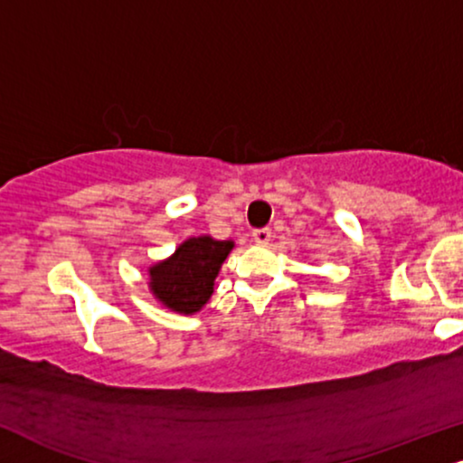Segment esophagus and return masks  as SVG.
Returning <instances> with one entry per match:
<instances>
[{"label": "esophagus", "mask_w": 463, "mask_h": 463, "mask_svg": "<svg viewBox=\"0 0 463 463\" xmlns=\"http://www.w3.org/2000/svg\"><path fill=\"white\" fill-rule=\"evenodd\" d=\"M270 236H272V232L268 230V227H261V230L253 232V241L258 244H268L270 242Z\"/></svg>", "instance_id": "obj_1"}]
</instances>
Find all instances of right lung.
I'll list each match as a JSON object with an SVG mask.
<instances>
[{
	"label": "right lung",
	"instance_id": "right-lung-1",
	"mask_svg": "<svg viewBox=\"0 0 463 463\" xmlns=\"http://www.w3.org/2000/svg\"><path fill=\"white\" fill-rule=\"evenodd\" d=\"M233 241L213 236H191L169 258L147 268V288L165 309L195 316L214 294V281Z\"/></svg>",
	"mask_w": 463,
	"mask_h": 463
}]
</instances>
